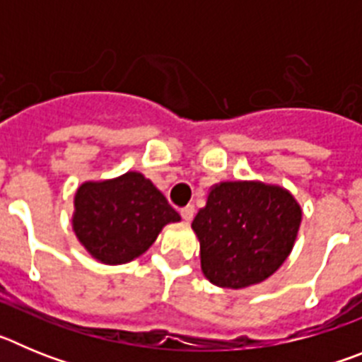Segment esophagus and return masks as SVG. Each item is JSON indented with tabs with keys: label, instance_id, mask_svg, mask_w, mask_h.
<instances>
[{
	"label": "esophagus",
	"instance_id": "1",
	"mask_svg": "<svg viewBox=\"0 0 362 362\" xmlns=\"http://www.w3.org/2000/svg\"><path fill=\"white\" fill-rule=\"evenodd\" d=\"M194 214H196V209H194V204H187L185 209H181V217H183L187 223H190L194 219Z\"/></svg>",
	"mask_w": 362,
	"mask_h": 362
}]
</instances>
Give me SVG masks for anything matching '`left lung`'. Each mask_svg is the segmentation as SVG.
<instances>
[{
    "label": "left lung",
    "instance_id": "8db88e82",
    "mask_svg": "<svg viewBox=\"0 0 362 362\" xmlns=\"http://www.w3.org/2000/svg\"><path fill=\"white\" fill-rule=\"evenodd\" d=\"M300 206L290 192L257 181L214 187L192 228L201 268L221 288H245L270 277L293 248Z\"/></svg>",
    "mask_w": 362,
    "mask_h": 362
}]
</instances>
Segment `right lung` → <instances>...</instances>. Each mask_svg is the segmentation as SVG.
Returning a JSON list of instances; mask_svg holds the SVG:
<instances>
[{"mask_svg": "<svg viewBox=\"0 0 362 362\" xmlns=\"http://www.w3.org/2000/svg\"><path fill=\"white\" fill-rule=\"evenodd\" d=\"M74 232L98 261L129 263L179 221L166 197L137 172L101 183H83L76 194Z\"/></svg>", "mask_w": 362, "mask_h": 362, "instance_id": "right-lung-1", "label": "right lung"}]
</instances>
